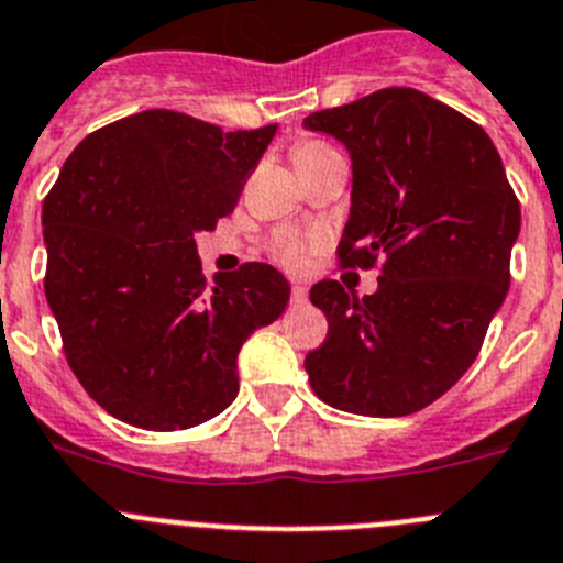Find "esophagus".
I'll list each match as a JSON object with an SVG mask.
<instances>
[{
	"label": "esophagus",
	"mask_w": 563,
	"mask_h": 563,
	"mask_svg": "<svg viewBox=\"0 0 563 563\" xmlns=\"http://www.w3.org/2000/svg\"><path fill=\"white\" fill-rule=\"evenodd\" d=\"M291 302H294V306H306L308 288L300 286V283H297V286H291Z\"/></svg>",
	"instance_id": "34e87169"
}]
</instances>
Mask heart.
Wrapping results in <instances>:
<instances>
[{"instance_id": "1", "label": "heart", "mask_w": 563, "mask_h": 563, "mask_svg": "<svg viewBox=\"0 0 563 563\" xmlns=\"http://www.w3.org/2000/svg\"><path fill=\"white\" fill-rule=\"evenodd\" d=\"M331 151L328 145L322 143H300L294 148V162L297 159H306V156H317V154H325ZM313 250V241L311 238H302L300 232H291V230H283L272 238L269 244V255L275 257L277 263H283L286 269H302L311 257Z\"/></svg>"}]
</instances>
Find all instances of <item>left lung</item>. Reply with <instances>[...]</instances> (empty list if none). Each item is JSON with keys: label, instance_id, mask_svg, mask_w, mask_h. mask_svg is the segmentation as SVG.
<instances>
[{"label": "left lung", "instance_id": "obj_1", "mask_svg": "<svg viewBox=\"0 0 563 563\" xmlns=\"http://www.w3.org/2000/svg\"><path fill=\"white\" fill-rule=\"evenodd\" d=\"M302 125L336 136L353 162L342 269L382 263L362 300L339 280L311 288L328 336L306 356L308 382L342 412L412 415L483 347L510 286L519 199L490 136L418 89H378Z\"/></svg>", "mask_w": 563, "mask_h": 563}]
</instances>
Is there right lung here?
Returning <instances> with one entry per match:
<instances>
[{
    "mask_svg": "<svg viewBox=\"0 0 563 563\" xmlns=\"http://www.w3.org/2000/svg\"><path fill=\"white\" fill-rule=\"evenodd\" d=\"M277 125L221 131L148 109L89 134L44 199V294L95 401L176 432L224 412L238 351L286 311V277L244 263L207 283L196 232L235 210Z\"/></svg>",
    "mask_w": 563,
    "mask_h": 563,
    "instance_id": "add662e5",
    "label": "right lung"
}]
</instances>
